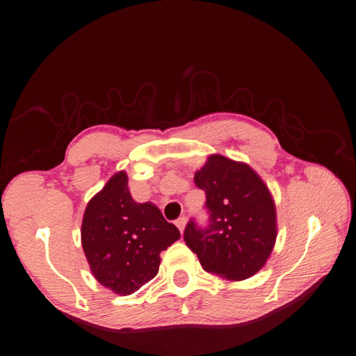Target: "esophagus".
Wrapping results in <instances>:
<instances>
[{
  "label": "esophagus",
  "mask_w": 356,
  "mask_h": 356,
  "mask_svg": "<svg viewBox=\"0 0 356 356\" xmlns=\"http://www.w3.org/2000/svg\"><path fill=\"white\" fill-rule=\"evenodd\" d=\"M175 225H177V227L178 229L183 232L184 231V226H186V217H179L177 221H175Z\"/></svg>",
  "instance_id": "1"
}]
</instances>
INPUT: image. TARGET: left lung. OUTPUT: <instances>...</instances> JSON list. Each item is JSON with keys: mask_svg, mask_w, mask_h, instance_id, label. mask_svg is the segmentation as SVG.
<instances>
[{"mask_svg": "<svg viewBox=\"0 0 356 356\" xmlns=\"http://www.w3.org/2000/svg\"><path fill=\"white\" fill-rule=\"evenodd\" d=\"M206 193L207 225L189 220L184 241L207 273L243 280L265 265L277 236L276 206L250 165L211 155L195 173Z\"/></svg>", "mask_w": 356, "mask_h": 356, "instance_id": "obj_1", "label": "left lung"}]
</instances>
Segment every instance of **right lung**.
Returning a JSON list of instances; mask_svg holds the SVG:
<instances>
[{
    "label": "right lung",
    "instance_id": "1",
    "mask_svg": "<svg viewBox=\"0 0 356 356\" xmlns=\"http://www.w3.org/2000/svg\"><path fill=\"white\" fill-rule=\"evenodd\" d=\"M178 238V227L155 204L131 198L125 172L116 173L83 213L82 246L91 273L122 296L156 276L161 251Z\"/></svg>",
    "mask_w": 356,
    "mask_h": 356
}]
</instances>
